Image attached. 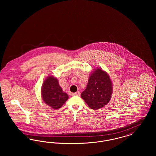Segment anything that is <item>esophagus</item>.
Here are the masks:
<instances>
[{"label": "esophagus", "instance_id": "1", "mask_svg": "<svg viewBox=\"0 0 156 156\" xmlns=\"http://www.w3.org/2000/svg\"><path fill=\"white\" fill-rule=\"evenodd\" d=\"M80 94H81L80 92H79V91H77L76 92L73 93V94H72V95H73V96H80Z\"/></svg>", "mask_w": 156, "mask_h": 156}]
</instances>
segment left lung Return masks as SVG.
Wrapping results in <instances>:
<instances>
[{
  "mask_svg": "<svg viewBox=\"0 0 156 156\" xmlns=\"http://www.w3.org/2000/svg\"><path fill=\"white\" fill-rule=\"evenodd\" d=\"M112 90V83L108 74L97 68L89 76L87 88L81 96L90 109L97 110L109 103Z\"/></svg>",
  "mask_w": 156,
  "mask_h": 156,
  "instance_id": "1",
  "label": "left lung"
}]
</instances>
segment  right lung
Returning <instances> with one entry per match:
<instances>
[{
  "label": "right lung",
  "mask_w": 156,
  "mask_h": 156,
  "mask_svg": "<svg viewBox=\"0 0 156 156\" xmlns=\"http://www.w3.org/2000/svg\"><path fill=\"white\" fill-rule=\"evenodd\" d=\"M43 101L54 109L60 108L68 99V95L62 91L58 81L53 76H48L41 87Z\"/></svg>",
  "instance_id": "obj_1"
}]
</instances>
